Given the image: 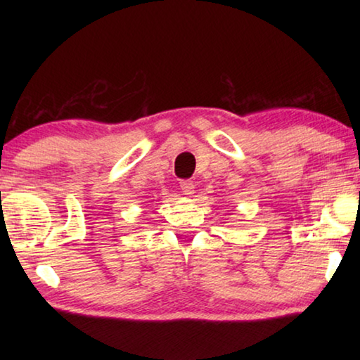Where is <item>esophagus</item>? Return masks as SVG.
Segmentation results:
<instances>
[{"label":"esophagus","instance_id":"esophagus-1","mask_svg":"<svg viewBox=\"0 0 360 360\" xmlns=\"http://www.w3.org/2000/svg\"><path fill=\"white\" fill-rule=\"evenodd\" d=\"M179 186H181V188H182V192H184L186 195H192V193H193V188H195L193 181H191V179H182V181L179 182Z\"/></svg>","mask_w":360,"mask_h":360}]
</instances>
